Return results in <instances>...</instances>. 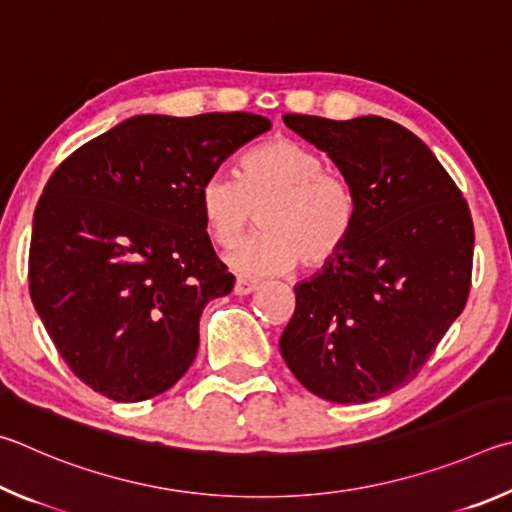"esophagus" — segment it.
Masks as SVG:
<instances>
[{"label":"esophagus","instance_id":"esophagus-1","mask_svg":"<svg viewBox=\"0 0 512 512\" xmlns=\"http://www.w3.org/2000/svg\"><path fill=\"white\" fill-rule=\"evenodd\" d=\"M258 288H261V281L247 279V276H238L236 288H233V292H236L238 297H245V294H251V292L258 290Z\"/></svg>","mask_w":512,"mask_h":512}]
</instances>
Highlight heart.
Instances as JSON below:
<instances>
[{"mask_svg":"<svg viewBox=\"0 0 512 512\" xmlns=\"http://www.w3.org/2000/svg\"><path fill=\"white\" fill-rule=\"evenodd\" d=\"M240 168V177L213 170L197 191L206 231L220 247L236 245L261 211L265 231L231 251V267L279 276L299 263L319 270L342 254L355 229V191L344 175L326 170L319 152L276 137L249 150Z\"/></svg>","mask_w":512,"mask_h":512,"instance_id":"obj_1","label":"heart"}]
</instances>
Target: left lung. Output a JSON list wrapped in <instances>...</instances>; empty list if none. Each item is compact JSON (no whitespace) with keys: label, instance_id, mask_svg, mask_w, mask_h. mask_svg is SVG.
<instances>
[{"label":"left lung","instance_id":"left-lung-1","mask_svg":"<svg viewBox=\"0 0 512 512\" xmlns=\"http://www.w3.org/2000/svg\"><path fill=\"white\" fill-rule=\"evenodd\" d=\"M283 121L351 182L357 218L342 254L294 288L281 355L315 396L362 405L414 380L463 312L472 215L434 152L396 121Z\"/></svg>","mask_w":512,"mask_h":512}]
</instances>
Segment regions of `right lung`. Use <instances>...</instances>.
<instances>
[{
	"label": "right lung",
	"mask_w": 512,
	"mask_h": 512,
	"mask_svg": "<svg viewBox=\"0 0 512 512\" xmlns=\"http://www.w3.org/2000/svg\"><path fill=\"white\" fill-rule=\"evenodd\" d=\"M270 128L247 112L139 114L53 170L33 215L29 290L87 387L139 402L193 364L204 306L236 283L215 256L197 191Z\"/></svg>",
	"instance_id": "1"
}]
</instances>
